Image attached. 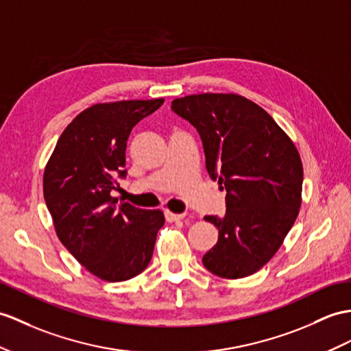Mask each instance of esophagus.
<instances>
[{
	"label": "esophagus",
	"instance_id": "obj_1",
	"mask_svg": "<svg viewBox=\"0 0 351 351\" xmlns=\"http://www.w3.org/2000/svg\"><path fill=\"white\" fill-rule=\"evenodd\" d=\"M183 217H184V215H176V213L165 211V219L168 221H177V220H182Z\"/></svg>",
	"mask_w": 351,
	"mask_h": 351
}]
</instances>
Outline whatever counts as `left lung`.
Wrapping results in <instances>:
<instances>
[{
	"label": "left lung",
	"mask_w": 351,
	"mask_h": 351,
	"mask_svg": "<svg viewBox=\"0 0 351 351\" xmlns=\"http://www.w3.org/2000/svg\"><path fill=\"white\" fill-rule=\"evenodd\" d=\"M171 108L198 131L205 167L226 191V215L202 263L221 278L254 274L292 229L302 202L304 169L289 135L267 111L237 93L177 98Z\"/></svg>",
	"instance_id": "left-lung-1"
}]
</instances>
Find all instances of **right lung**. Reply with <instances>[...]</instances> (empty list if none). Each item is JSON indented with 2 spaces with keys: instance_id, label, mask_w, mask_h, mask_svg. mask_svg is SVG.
I'll list each match as a JSON object with an SVG mask.
<instances>
[{
  "instance_id": "add662e5",
  "label": "right lung",
  "mask_w": 351,
  "mask_h": 351,
  "mask_svg": "<svg viewBox=\"0 0 351 351\" xmlns=\"http://www.w3.org/2000/svg\"><path fill=\"white\" fill-rule=\"evenodd\" d=\"M164 98L95 104L77 114L59 136L43 176V193L56 235L90 274L130 280L147 268L160 210L117 204L116 174L126 176L125 152L132 128Z\"/></svg>"
}]
</instances>
